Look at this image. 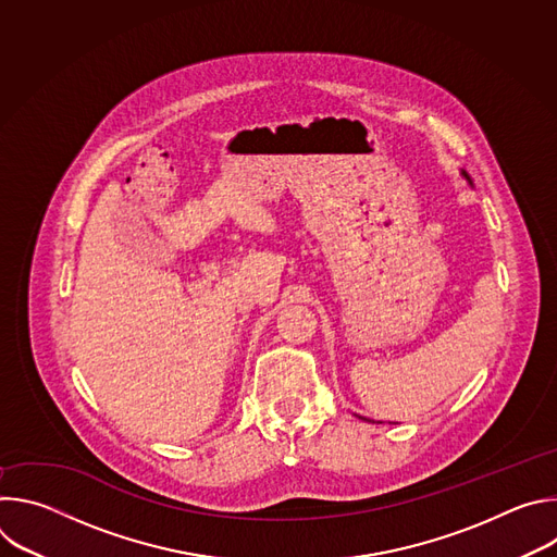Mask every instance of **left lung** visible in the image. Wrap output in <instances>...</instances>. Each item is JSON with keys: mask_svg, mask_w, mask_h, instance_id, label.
<instances>
[{"mask_svg": "<svg viewBox=\"0 0 557 557\" xmlns=\"http://www.w3.org/2000/svg\"><path fill=\"white\" fill-rule=\"evenodd\" d=\"M462 176H465V178H467V183H469V185H471V181H469V176H467V174H465V172H462ZM359 419H363V421H368V423H374V421H370V419H366V417H359ZM379 423H381V421H379Z\"/></svg>", "mask_w": 557, "mask_h": 557, "instance_id": "obj_1", "label": "left lung"}]
</instances>
